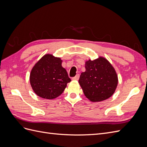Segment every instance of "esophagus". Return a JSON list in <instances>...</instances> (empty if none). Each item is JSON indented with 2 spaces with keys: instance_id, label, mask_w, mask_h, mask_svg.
<instances>
[{
  "instance_id": "esophagus-1",
  "label": "esophagus",
  "mask_w": 147,
  "mask_h": 147,
  "mask_svg": "<svg viewBox=\"0 0 147 147\" xmlns=\"http://www.w3.org/2000/svg\"><path fill=\"white\" fill-rule=\"evenodd\" d=\"M79 78H80V75L79 74H77L76 76L73 77L72 79L73 80H78L79 79Z\"/></svg>"
}]
</instances>
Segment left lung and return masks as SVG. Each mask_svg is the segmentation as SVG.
Instances as JSON below:
<instances>
[{
	"label": "left lung",
	"instance_id": "1",
	"mask_svg": "<svg viewBox=\"0 0 147 147\" xmlns=\"http://www.w3.org/2000/svg\"><path fill=\"white\" fill-rule=\"evenodd\" d=\"M85 69L78 82L89 100L100 102L113 94L117 87L118 76L107 60L102 57L93 61L90 59L85 63Z\"/></svg>",
	"mask_w": 147,
	"mask_h": 147
}]
</instances>
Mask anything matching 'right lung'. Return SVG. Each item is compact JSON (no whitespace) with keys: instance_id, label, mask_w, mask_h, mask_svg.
<instances>
[{"instance_id":"obj_1","label":"right lung","mask_w":147,"mask_h":147,"mask_svg":"<svg viewBox=\"0 0 147 147\" xmlns=\"http://www.w3.org/2000/svg\"><path fill=\"white\" fill-rule=\"evenodd\" d=\"M59 57L44 55L35 64L30 74V83L35 94L43 99H53L64 91L71 80L62 67Z\"/></svg>"}]
</instances>
